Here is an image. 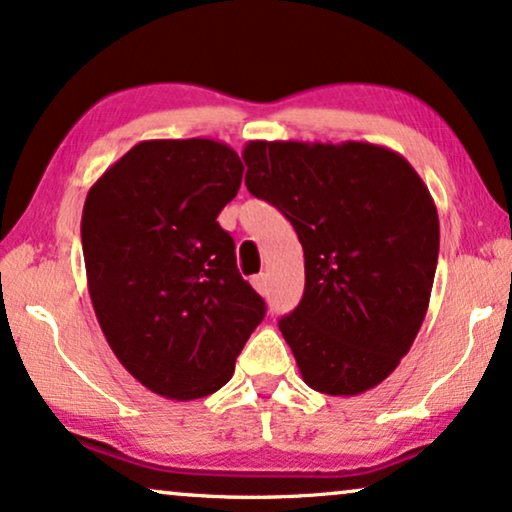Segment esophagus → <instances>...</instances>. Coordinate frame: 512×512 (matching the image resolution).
<instances>
[{
  "instance_id": "1",
  "label": "esophagus",
  "mask_w": 512,
  "mask_h": 512,
  "mask_svg": "<svg viewBox=\"0 0 512 512\" xmlns=\"http://www.w3.org/2000/svg\"><path fill=\"white\" fill-rule=\"evenodd\" d=\"M251 284H254V289L258 291V294H261V296H268L270 284H268V275H265V272H261V275H256L254 280H251Z\"/></svg>"
}]
</instances>
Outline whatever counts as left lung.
Wrapping results in <instances>:
<instances>
[{"mask_svg":"<svg viewBox=\"0 0 512 512\" xmlns=\"http://www.w3.org/2000/svg\"><path fill=\"white\" fill-rule=\"evenodd\" d=\"M249 192L294 225L305 291L280 331L303 381L360 395L409 353L433 291L440 218L414 167L381 145L251 141Z\"/></svg>","mask_w":512,"mask_h":512,"instance_id":"8db88e82","label":"left lung"}]
</instances>
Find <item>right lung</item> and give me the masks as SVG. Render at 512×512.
<instances>
[{
	"mask_svg": "<svg viewBox=\"0 0 512 512\" xmlns=\"http://www.w3.org/2000/svg\"><path fill=\"white\" fill-rule=\"evenodd\" d=\"M242 174L230 145L162 138L134 145L86 195L82 249L98 324L124 369L169 400L223 388L265 317L216 221Z\"/></svg>",
	"mask_w": 512,
	"mask_h": 512,
	"instance_id": "obj_1",
	"label": "right lung"
}]
</instances>
